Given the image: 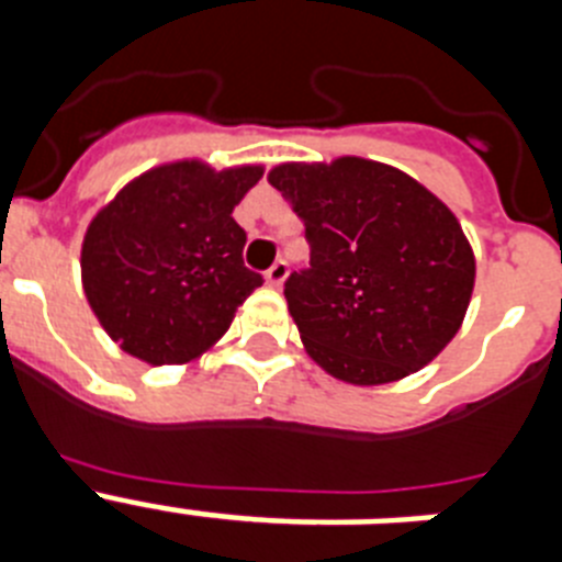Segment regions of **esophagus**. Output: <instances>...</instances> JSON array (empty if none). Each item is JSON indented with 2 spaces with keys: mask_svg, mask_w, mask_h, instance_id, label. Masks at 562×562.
<instances>
[{
  "mask_svg": "<svg viewBox=\"0 0 562 562\" xmlns=\"http://www.w3.org/2000/svg\"><path fill=\"white\" fill-rule=\"evenodd\" d=\"M286 272H290V267H286V261L284 258H278L276 265L270 267V270L265 272V278H267V284L270 286H281L286 281Z\"/></svg>",
  "mask_w": 562,
  "mask_h": 562,
  "instance_id": "obj_1",
  "label": "esophagus"
}]
</instances>
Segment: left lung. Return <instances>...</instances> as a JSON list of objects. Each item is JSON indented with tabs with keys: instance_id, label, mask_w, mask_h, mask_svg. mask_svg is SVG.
Returning <instances> with one entry per match:
<instances>
[{
	"instance_id": "1",
	"label": "left lung",
	"mask_w": 562,
	"mask_h": 562,
	"mask_svg": "<svg viewBox=\"0 0 562 562\" xmlns=\"http://www.w3.org/2000/svg\"><path fill=\"white\" fill-rule=\"evenodd\" d=\"M272 188L304 220L310 270L284 284L304 349L335 380L385 385L456 337L475 256L439 196L385 162H281Z\"/></svg>"
}]
</instances>
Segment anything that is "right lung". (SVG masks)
<instances>
[{"mask_svg":"<svg viewBox=\"0 0 562 562\" xmlns=\"http://www.w3.org/2000/svg\"><path fill=\"white\" fill-rule=\"evenodd\" d=\"M261 166L177 160L148 168L89 222L83 295L98 324L148 366H182L231 329L261 276L245 267L233 207Z\"/></svg>","mask_w":562,"mask_h":562,"instance_id":"1","label":"right lung"}]
</instances>
